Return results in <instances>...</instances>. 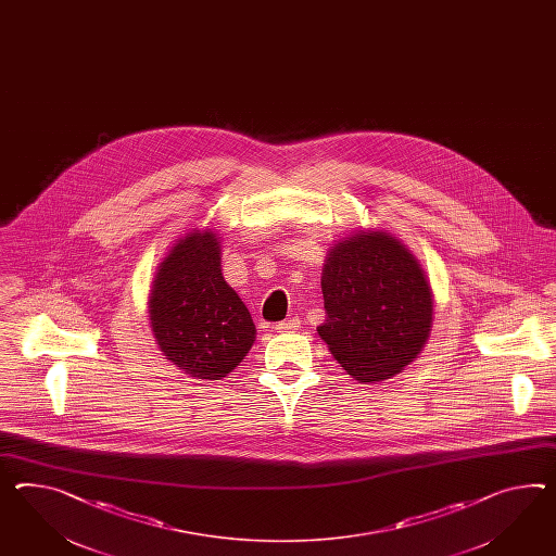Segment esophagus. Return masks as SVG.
Instances as JSON below:
<instances>
[{"label": "esophagus", "mask_w": 556, "mask_h": 556, "mask_svg": "<svg viewBox=\"0 0 556 556\" xmlns=\"http://www.w3.org/2000/svg\"><path fill=\"white\" fill-rule=\"evenodd\" d=\"M300 328L299 318H290V320H282L276 325V332H296Z\"/></svg>", "instance_id": "obj_1"}]
</instances>
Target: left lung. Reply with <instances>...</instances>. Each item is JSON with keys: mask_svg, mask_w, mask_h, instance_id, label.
Wrapping results in <instances>:
<instances>
[{"mask_svg": "<svg viewBox=\"0 0 556 556\" xmlns=\"http://www.w3.org/2000/svg\"><path fill=\"white\" fill-rule=\"evenodd\" d=\"M328 351L361 383L397 375L421 353L433 300L424 270L403 243L361 231L337 243L323 268Z\"/></svg>", "mask_w": 556, "mask_h": 556, "instance_id": "obj_1", "label": "left lung"}]
</instances>
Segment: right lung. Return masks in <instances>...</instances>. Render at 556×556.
<instances>
[{
    "mask_svg": "<svg viewBox=\"0 0 556 556\" xmlns=\"http://www.w3.org/2000/svg\"><path fill=\"white\" fill-rule=\"evenodd\" d=\"M149 308L161 353L198 379L226 377L256 339L245 304L222 276L212 231L187 233L173 245L159 266Z\"/></svg>",
    "mask_w": 556,
    "mask_h": 556,
    "instance_id": "right-lung-1",
    "label": "right lung"
}]
</instances>
